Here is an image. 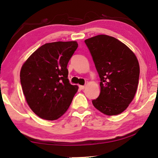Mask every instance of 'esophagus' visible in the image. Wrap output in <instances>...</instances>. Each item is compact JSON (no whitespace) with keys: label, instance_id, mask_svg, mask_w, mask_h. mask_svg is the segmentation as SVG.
<instances>
[{"label":"esophagus","instance_id":"obj_1","mask_svg":"<svg viewBox=\"0 0 158 158\" xmlns=\"http://www.w3.org/2000/svg\"><path fill=\"white\" fill-rule=\"evenodd\" d=\"M79 88L81 89H84L85 88V86L84 85H79Z\"/></svg>","mask_w":158,"mask_h":158}]
</instances>
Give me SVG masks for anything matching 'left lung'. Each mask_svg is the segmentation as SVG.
<instances>
[{
  "label": "left lung",
  "instance_id": "8db88e82",
  "mask_svg": "<svg viewBox=\"0 0 158 158\" xmlns=\"http://www.w3.org/2000/svg\"><path fill=\"white\" fill-rule=\"evenodd\" d=\"M100 79V93L92 104L106 115L122 113L132 101L140 67L135 53L118 39L100 35L85 40Z\"/></svg>",
  "mask_w": 158,
  "mask_h": 158
}]
</instances>
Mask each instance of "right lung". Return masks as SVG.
Listing matches in <instances>:
<instances>
[{
	"instance_id": "obj_1",
	"label": "right lung",
	"mask_w": 158,
	"mask_h": 158,
	"mask_svg": "<svg viewBox=\"0 0 158 158\" xmlns=\"http://www.w3.org/2000/svg\"><path fill=\"white\" fill-rule=\"evenodd\" d=\"M76 41H58L40 47L22 65L20 81L28 106L36 115L56 120L68 110L78 86L68 79L67 64Z\"/></svg>"
}]
</instances>
